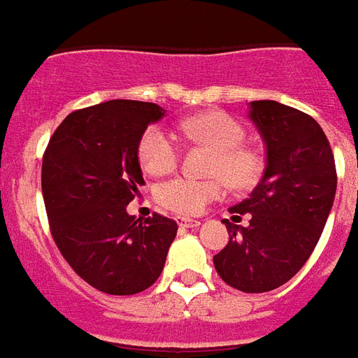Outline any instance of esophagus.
Wrapping results in <instances>:
<instances>
[{
  "mask_svg": "<svg viewBox=\"0 0 358 358\" xmlns=\"http://www.w3.org/2000/svg\"><path fill=\"white\" fill-rule=\"evenodd\" d=\"M177 225L181 227V229H194V227L200 225V221L189 217H177Z\"/></svg>",
  "mask_w": 358,
  "mask_h": 358,
  "instance_id": "esophagus-1",
  "label": "esophagus"
}]
</instances>
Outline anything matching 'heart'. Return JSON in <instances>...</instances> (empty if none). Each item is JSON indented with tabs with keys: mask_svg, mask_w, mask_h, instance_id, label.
<instances>
[{
	"mask_svg": "<svg viewBox=\"0 0 358 358\" xmlns=\"http://www.w3.org/2000/svg\"><path fill=\"white\" fill-rule=\"evenodd\" d=\"M179 129L190 143L213 148L210 171L219 177L190 179L179 176L162 182L156 190V200L162 208L177 215H198L225 194L224 178L238 190L252 189L262 181L265 156L259 148L244 143L246 129L234 116L223 110L198 112L181 120ZM179 156L181 147L166 127L154 124L141 135L139 162L150 176L169 173L177 166Z\"/></svg>",
	"mask_w": 358,
	"mask_h": 358,
	"instance_id": "heart-1",
	"label": "heart"
}]
</instances>
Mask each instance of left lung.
<instances>
[{"label":"left lung","instance_id":"1","mask_svg":"<svg viewBox=\"0 0 358 358\" xmlns=\"http://www.w3.org/2000/svg\"><path fill=\"white\" fill-rule=\"evenodd\" d=\"M267 147V166L254 192L231 208L250 213V225L223 219L229 244L213 265L229 286L262 294L282 286L311 257L336 196V162L322 127L309 114L276 103L252 101Z\"/></svg>","mask_w":358,"mask_h":358}]
</instances>
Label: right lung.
Wrapping results in <instances>:
<instances>
[{
    "label": "right lung",
    "instance_id": "1",
    "mask_svg": "<svg viewBox=\"0 0 358 358\" xmlns=\"http://www.w3.org/2000/svg\"><path fill=\"white\" fill-rule=\"evenodd\" d=\"M164 112L125 99L80 108L43 152L41 192L55 244L76 275L110 296L150 288L177 234L173 219H135L125 210L145 185L141 135Z\"/></svg>",
    "mask_w": 358,
    "mask_h": 358
}]
</instances>
